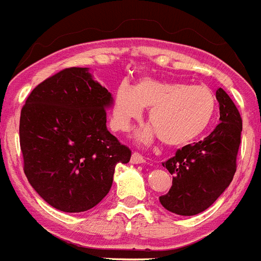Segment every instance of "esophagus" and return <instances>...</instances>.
Listing matches in <instances>:
<instances>
[{
  "mask_svg": "<svg viewBox=\"0 0 261 261\" xmlns=\"http://www.w3.org/2000/svg\"><path fill=\"white\" fill-rule=\"evenodd\" d=\"M145 162V158L142 157L141 154H139V153H133L132 157H130V164H144Z\"/></svg>",
  "mask_w": 261,
  "mask_h": 261,
  "instance_id": "esophagus-1",
  "label": "esophagus"
}]
</instances>
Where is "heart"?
<instances>
[{
	"label": "heart",
	"instance_id": "obj_1",
	"mask_svg": "<svg viewBox=\"0 0 261 261\" xmlns=\"http://www.w3.org/2000/svg\"><path fill=\"white\" fill-rule=\"evenodd\" d=\"M149 109L148 125L136 139L149 144L160 136L169 146H184L206 132L214 119L217 97L206 86H189L181 82L141 76L135 86L122 82L116 88L112 107V126L125 132L135 120Z\"/></svg>",
	"mask_w": 261,
	"mask_h": 261
}]
</instances>
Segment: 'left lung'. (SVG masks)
I'll use <instances>...</instances> for the list:
<instances>
[{
  "label": "left lung",
  "mask_w": 261,
  "mask_h": 261,
  "mask_svg": "<svg viewBox=\"0 0 261 261\" xmlns=\"http://www.w3.org/2000/svg\"><path fill=\"white\" fill-rule=\"evenodd\" d=\"M217 100L220 122L213 132L162 164L173 175V185L160 202L177 215L191 217L208 208L230 186L237 171L242 117L222 88L217 91Z\"/></svg>",
  "instance_id": "8db88e82"
}]
</instances>
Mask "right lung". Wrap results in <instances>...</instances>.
I'll list each match as a JSON object with an SVG mask.
<instances>
[{"mask_svg": "<svg viewBox=\"0 0 261 261\" xmlns=\"http://www.w3.org/2000/svg\"><path fill=\"white\" fill-rule=\"evenodd\" d=\"M113 97L90 68L71 67L38 84L21 111L19 142L28 181L50 206L82 213L109 193L130 150L107 129Z\"/></svg>", "mask_w": 261, "mask_h": 261, "instance_id": "add662e5", "label": "right lung"}]
</instances>
